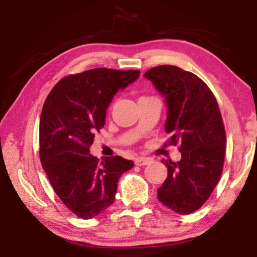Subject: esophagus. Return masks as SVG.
Listing matches in <instances>:
<instances>
[{"mask_svg": "<svg viewBox=\"0 0 257 257\" xmlns=\"http://www.w3.org/2000/svg\"><path fill=\"white\" fill-rule=\"evenodd\" d=\"M152 162L151 159H147V158H138L135 160V164L138 165V167H143V165H147Z\"/></svg>", "mask_w": 257, "mask_h": 257, "instance_id": "1", "label": "esophagus"}]
</instances>
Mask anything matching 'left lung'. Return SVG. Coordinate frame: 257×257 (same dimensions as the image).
<instances>
[{"instance_id": "left-lung-1", "label": "left lung", "mask_w": 257, "mask_h": 257, "mask_svg": "<svg viewBox=\"0 0 257 257\" xmlns=\"http://www.w3.org/2000/svg\"><path fill=\"white\" fill-rule=\"evenodd\" d=\"M163 95L168 106L169 145H179V162H162L168 177L158 189L159 201L179 214L203 206L220 180L225 130L212 90L201 78L175 66H159L144 75Z\"/></svg>"}]
</instances>
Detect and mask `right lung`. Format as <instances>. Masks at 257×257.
<instances>
[{
	"label": "right lung",
	"mask_w": 257,
	"mask_h": 257,
	"mask_svg": "<svg viewBox=\"0 0 257 257\" xmlns=\"http://www.w3.org/2000/svg\"><path fill=\"white\" fill-rule=\"evenodd\" d=\"M139 70L96 68L69 75L47 95L40 121V158L52 187L81 219L101 214L114 202L118 181L134 162L121 156L99 161L89 154L105 124L108 104Z\"/></svg>",
	"instance_id": "add662e5"
}]
</instances>
